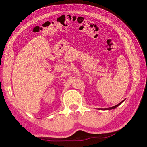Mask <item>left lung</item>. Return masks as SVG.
<instances>
[{"mask_svg":"<svg viewBox=\"0 0 147 147\" xmlns=\"http://www.w3.org/2000/svg\"><path fill=\"white\" fill-rule=\"evenodd\" d=\"M125 101V100H123L121 102H120L119 103H118V105H115V106H113V107H109V108H105V109H98L100 110V109H101V110H111V109H115V108H116V107H118L120 105V104H121V103H123V101Z\"/></svg>","mask_w":147,"mask_h":147,"instance_id":"left-lung-1","label":"left lung"}]
</instances>
